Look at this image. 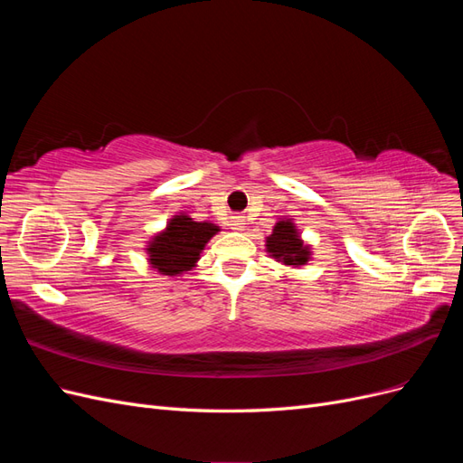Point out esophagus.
I'll return each mask as SVG.
<instances>
[{
  "mask_svg": "<svg viewBox=\"0 0 463 463\" xmlns=\"http://www.w3.org/2000/svg\"><path fill=\"white\" fill-rule=\"evenodd\" d=\"M230 226H232V230L241 232V230L245 228V218H243V216H233V218H232V223H230Z\"/></svg>",
  "mask_w": 463,
  "mask_h": 463,
  "instance_id": "1",
  "label": "esophagus"
}]
</instances>
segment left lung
Wrapping results in <instances>:
<instances>
[{
  "instance_id": "8db88e82",
  "label": "left lung",
  "mask_w": 463,
  "mask_h": 463,
  "mask_svg": "<svg viewBox=\"0 0 463 463\" xmlns=\"http://www.w3.org/2000/svg\"><path fill=\"white\" fill-rule=\"evenodd\" d=\"M266 249L276 260L289 266H301L309 260V247L303 245L296 226L289 220L278 222L270 237H266Z\"/></svg>"
}]
</instances>
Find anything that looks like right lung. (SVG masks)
Returning <instances> with one entry per match:
<instances>
[{
  "mask_svg": "<svg viewBox=\"0 0 463 463\" xmlns=\"http://www.w3.org/2000/svg\"><path fill=\"white\" fill-rule=\"evenodd\" d=\"M216 232L220 230L214 223L194 222L189 216L172 218L165 232L154 237L146 249L152 269L164 276L191 270L199 260L201 250Z\"/></svg>",
  "mask_w": 463,
  "mask_h": 463,
  "instance_id": "obj_1",
  "label": "right lung"
}]
</instances>
